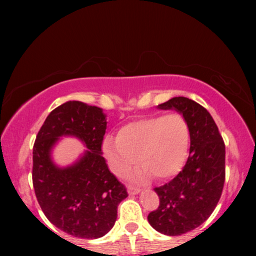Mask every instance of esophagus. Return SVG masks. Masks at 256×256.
Returning a JSON list of instances; mask_svg holds the SVG:
<instances>
[{"label": "esophagus", "instance_id": "34e87169", "mask_svg": "<svg viewBox=\"0 0 256 256\" xmlns=\"http://www.w3.org/2000/svg\"><path fill=\"white\" fill-rule=\"evenodd\" d=\"M127 190H128V194H130V196H135V194H140L138 188H132V186H128Z\"/></svg>", "mask_w": 256, "mask_h": 256}]
</instances>
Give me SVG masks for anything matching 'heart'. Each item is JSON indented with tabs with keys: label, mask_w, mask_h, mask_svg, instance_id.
I'll list each match as a JSON object with an SVG mask.
<instances>
[{
	"label": "heart",
	"mask_w": 256,
	"mask_h": 256,
	"mask_svg": "<svg viewBox=\"0 0 256 256\" xmlns=\"http://www.w3.org/2000/svg\"><path fill=\"white\" fill-rule=\"evenodd\" d=\"M190 130L180 114L157 115L126 124L118 140L107 138L104 150L114 172L124 176L136 163L130 180L144 183L150 177L168 180L180 172L188 157Z\"/></svg>",
	"instance_id": "1"
}]
</instances>
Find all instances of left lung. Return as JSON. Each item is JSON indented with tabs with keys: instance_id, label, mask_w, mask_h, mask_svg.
I'll use <instances>...</instances> for the list:
<instances>
[{
	"instance_id": "obj_1",
	"label": "left lung",
	"mask_w": 256,
	"mask_h": 256,
	"mask_svg": "<svg viewBox=\"0 0 256 256\" xmlns=\"http://www.w3.org/2000/svg\"><path fill=\"white\" fill-rule=\"evenodd\" d=\"M176 110L190 130V154L183 170L156 188L160 206L148 222L164 236H174L197 228L214 211L225 183V144L214 120L204 107L184 96L157 106Z\"/></svg>"
}]
</instances>
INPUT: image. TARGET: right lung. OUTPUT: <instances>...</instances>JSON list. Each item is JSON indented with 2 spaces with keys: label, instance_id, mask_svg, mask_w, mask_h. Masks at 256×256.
I'll return each instance as SVG.
<instances>
[{
  "label": "right lung",
  "instance_id": "1",
  "mask_svg": "<svg viewBox=\"0 0 256 256\" xmlns=\"http://www.w3.org/2000/svg\"><path fill=\"white\" fill-rule=\"evenodd\" d=\"M106 128L102 108L73 100L48 114L34 141L32 183L37 200L46 218L72 236H104L116 222L118 204L128 197L102 156ZM62 137L79 139L86 148L66 167L52 157Z\"/></svg>",
  "mask_w": 256,
  "mask_h": 256
}]
</instances>
